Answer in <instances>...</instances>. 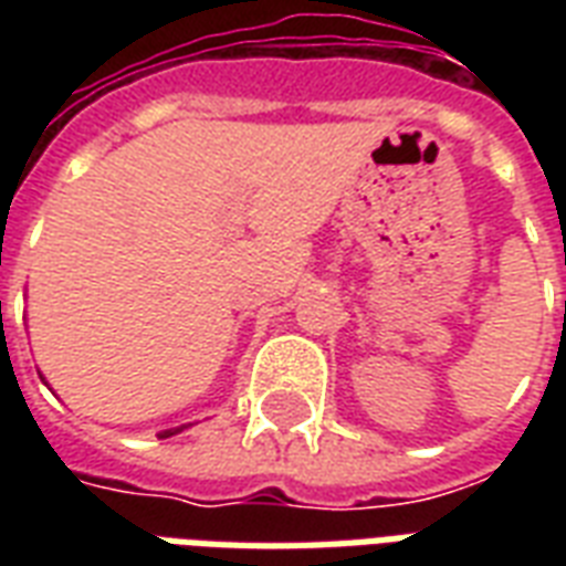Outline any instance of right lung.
I'll list each match as a JSON object with an SVG mask.
<instances>
[{
  "label": "right lung",
  "mask_w": 566,
  "mask_h": 566,
  "mask_svg": "<svg viewBox=\"0 0 566 566\" xmlns=\"http://www.w3.org/2000/svg\"><path fill=\"white\" fill-rule=\"evenodd\" d=\"M40 378H43V376H40ZM188 426H190V422H188ZM188 426H179V429H164L161 434H158V438H172V434H179V431H185V429H188Z\"/></svg>",
  "instance_id": "obj_1"
}]
</instances>
